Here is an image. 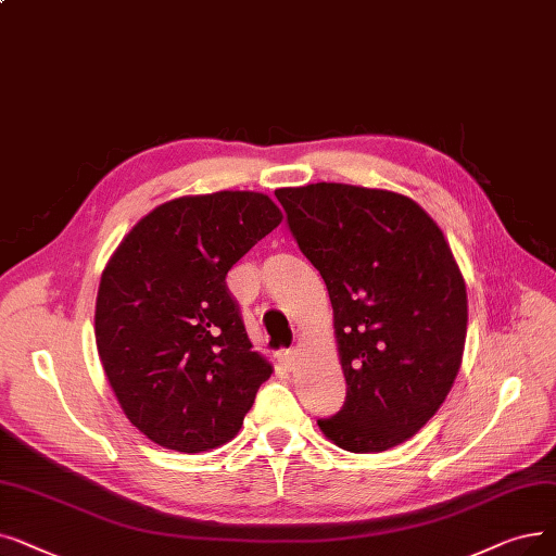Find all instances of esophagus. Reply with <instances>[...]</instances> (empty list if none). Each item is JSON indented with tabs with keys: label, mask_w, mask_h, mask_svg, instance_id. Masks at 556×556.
<instances>
[{
	"label": "esophagus",
	"mask_w": 556,
	"mask_h": 556,
	"mask_svg": "<svg viewBox=\"0 0 556 556\" xmlns=\"http://www.w3.org/2000/svg\"><path fill=\"white\" fill-rule=\"evenodd\" d=\"M279 361H281V366L286 368V370H298V366H300V361H302V354H300V350H288V352H283L281 356H279Z\"/></svg>",
	"instance_id": "obj_1"
}]
</instances>
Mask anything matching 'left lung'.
Segmentation results:
<instances>
[{
	"label": "left lung",
	"instance_id": "1",
	"mask_svg": "<svg viewBox=\"0 0 556 556\" xmlns=\"http://www.w3.org/2000/svg\"><path fill=\"white\" fill-rule=\"evenodd\" d=\"M275 195L327 283L348 381L343 408L318 427L348 452L391 450L433 418L462 368V268L441 227L400 192L320 181Z\"/></svg>",
	"mask_w": 556,
	"mask_h": 556
}]
</instances>
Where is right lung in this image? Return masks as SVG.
Instances as JSON below:
<instances>
[{
	"label": "right lung",
	"mask_w": 556,
	"mask_h": 556,
	"mask_svg": "<svg viewBox=\"0 0 556 556\" xmlns=\"http://www.w3.org/2000/svg\"><path fill=\"white\" fill-rule=\"evenodd\" d=\"M263 192L159 204L104 265L94 341L129 422L184 454L229 443L273 364L252 350L225 277L281 223Z\"/></svg>",
	"instance_id": "obj_1"
}]
</instances>
